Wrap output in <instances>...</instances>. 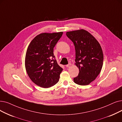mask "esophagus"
I'll use <instances>...</instances> for the list:
<instances>
[{"label":"esophagus","instance_id":"34e87169","mask_svg":"<svg viewBox=\"0 0 122 122\" xmlns=\"http://www.w3.org/2000/svg\"><path fill=\"white\" fill-rule=\"evenodd\" d=\"M71 65V63H69L68 64H67V65H66V67H69V66H70Z\"/></svg>","mask_w":122,"mask_h":122}]
</instances>
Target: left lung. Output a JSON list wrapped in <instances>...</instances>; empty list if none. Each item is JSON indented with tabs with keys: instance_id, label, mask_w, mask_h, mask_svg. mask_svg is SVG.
<instances>
[{
	"instance_id": "left-lung-1",
	"label": "left lung",
	"mask_w": 122,
	"mask_h": 122,
	"mask_svg": "<svg viewBox=\"0 0 122 122\" xmlns=\"http://www.w3.org/2000/svg\"><path fill=\"white\" fill-rule=\"evenodd\" d=\"M66 35L75 46V64L79 70L74 82L80 85H87L95 80L101 71L104 59L101 47L85 30L67 32Z\"/></svg>"
}]
</instances>
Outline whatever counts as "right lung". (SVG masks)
<instances>
[{"mask_svg":"<svg viewBox=\"0 0 122 122\" xmlns=\"http://www.w3.org/2000/svg\"><path fill=\"white\" fill-rule=\"evenodd\" d=\"M62 34V32L41 33L29 44L25 56V68L28 76L37 85L49 88L59 81L63 69L57 64L53 49Z\"/></svg>","mask_w":122,"mask_h":122,"instance_id":"obj_1","label":"right lung"}]
</instances>
